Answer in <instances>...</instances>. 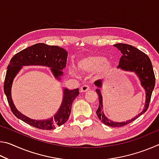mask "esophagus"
Wrapping results in <instances>:
<instances>
[{"instance_id":"esophagus-1","label":"esophagus","mask_w":159,"mask_h":159,"mask_svg":"<svg viewBox=\"0 0 159 159\" xmlns=\"http://www.w3.org/2000/svg\"><path fill=\"white\" fill-rule=\"evenodd\" d=\"M89 90H90V87H89V86L86 85H83V86H82L81 88H80V92H81V93L87 92V91H88Z\"/></svg>"}]
</instances>
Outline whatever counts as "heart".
Here are the masks:
<instances>
[{
  "label": "heart",
  "instance_id": "obj_1",
  "mask_svg": "<svg viewBox=\"0 0 159 159\" xmlns=\"http://www.w3.org/2000/svg\"><path fill=\"white\" fill-rule=\"evenodd\" d=\"M78 69L82 73L90 74L98 72L100 76H107L114 71V65L107 61L104 56L100 55H90L83 57L78 61ZM71 74H76L75 70L71 69Z\"/></svg>",
  "mask_w": 159,
  "mask_h": 159
}]
</instances>
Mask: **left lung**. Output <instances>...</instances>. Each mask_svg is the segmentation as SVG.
Returning <instances> with one entry per match:
<instances>
[{
    "mask_svg": "<svg viewBox=\"0 0 159 159\" xmlns=\"http://www.w3.org/2000/svg\"><path fill=\"white\" fill-rule=\"evenodd\" d=\"M114 46L117 48L122 53V56L120 59L118 66V68L124 71L134 72L139 77L142 86L146 91V102H145L144 108L142 112L134 118H132L131 120H128L125 122H114L107 118L104 114L102 96L100 90L99 88L96 89V93L99 96V107L97 110L96 114L99 119L104 124L111 126V127H122L123 125L133 122L134 120L146 112L149 108L152 94L155 86V75L153 70L152 61L144 52L133 47V45L128 44L117 43L114 45ZM95 85L98 88H101L102 85V80H96Z\"/></svg>",
    "mask_w": 159,
    "mask_h": 159,
    "instance_id": "8db88e82",
    "label": "left lung"
}]
</instances>
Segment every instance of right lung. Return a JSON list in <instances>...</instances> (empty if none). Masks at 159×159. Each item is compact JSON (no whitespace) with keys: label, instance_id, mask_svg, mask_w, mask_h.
<instances>
[{"label":"right lung","instance_id":"add662e5","mask_svg":"<svg viewBox=\"0 0 159 159\" xmlns=\"http://www.w3.org/2000/svg\"><path fill=\"white\" fill-rule=\"evenodd\" d=\"M67 55L68 53L66 51L59 46L37 43L26 48L13 56L7 66L4 82V93L7 97L10 109L16 117L33 127L47 130L55 129L57 126H61L68 120L71 114L72 103L79 94L78 88L74 90L64 88L63 99L60 109L52 118L46 120H34L23 115L16 109L11 97L13 80L22 68V66L35 65L50 67L55 79L60 80V77L63 74L61 70L66 67Z\"/></svg>","mask_w":159,"mask_h":159}]
</instances>
